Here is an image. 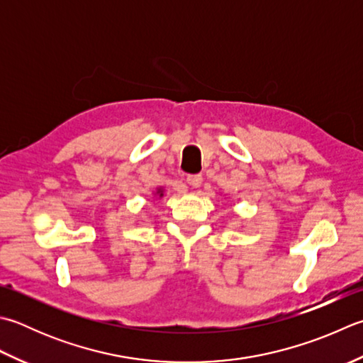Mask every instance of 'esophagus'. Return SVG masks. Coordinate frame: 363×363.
Wrapping results in <instances>:
<instances>
[{
	"label": "esophagus",
	"mask_w": 363,
	"mask_h": 363,
	"mask_svg": "<svg viewBox=\"0 0 363 363\" xmlns=\"http://www.w3.org/2000/svg\"><path fill=\"white\" fill-rule=\"evenodd\" d=\"M201 182H203L201 174H190V176H187V184H189L190 187H194V189L200 187Z\"/></svg>",
	"instance_id": "obj_1"
}]
</instances>
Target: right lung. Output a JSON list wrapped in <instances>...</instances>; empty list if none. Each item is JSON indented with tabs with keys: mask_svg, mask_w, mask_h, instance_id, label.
<instances>
[{
	"mask_svg": "<svg viewBox=\"0 0 363 363\" xmlns=\"http://www.w3.org/2000/svg\"><path fill=\"white\" fill-rule=\"evenodd\" d=\"M157 195H160V196H163V191H162V189H159V191H157Z\"/></svg>",
	"mask_w": 363,
	"mask_h": 363,
	"instance_id": "1",
	"label": "right lung"
}]
</instances>
